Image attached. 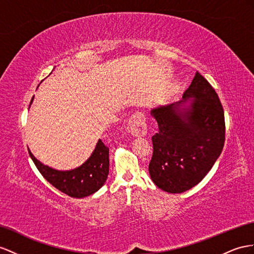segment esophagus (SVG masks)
I'll use <instances>...</instances> for the list:
<instances>
[{
	"label": "esophagus",
	"instance_id": "34e87169",
	"mask_svg": "<svg viewBox=\"0 0 254 254\" xmlns=\"http://www.w3.org/2000/svg\"><path fill=\"white\" fill-rule=\"evenodd\" d=\"M127 131L133 136H145L147 134V125L144 115L141 113L134 114L128 120Z\"/></svg>",
	"mask_w": 254,
	"mask_h": 254
}]
</instances>
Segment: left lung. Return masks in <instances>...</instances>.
Returning <instances> with one entry per match:
<instances>
[{"mask_svg":"<svg viewBox=\"0 0 254 254\" xmlns=\"http://www.w3.org/2000/svg\"><path fill=\"white\" fill-rule=\"evenodd\" d=\"M159 132L152 136L149 174L168 193H183L199 184L222 152L224 112L219 96L198 71L183 100L151 109Z\"/></svg>","mask_w":254,"mask_h":254,"instance_id":"obj_1","label":"left lung"}]
</instances>
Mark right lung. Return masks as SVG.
Masks as SVG:
<instances>
[{
    "label": "right lung",
    "instance_id": "right-lung-1",
    "mask_svg": "<svg viewBox=\"0 0 254 254\" xmlns=\"http://www.w3.org/2000/svg\"><path fill=\"white\" fill-rule=\"evenodd\" d=\"M34 100L32 99V102ZM29 154L37 170L50 185L70 197L82 198L95 193L105 184L109 173V149L99 139L93 152L83 163L69 171H59L38 161L33 153Z\"/></svg>",
    "mask_w": 254,
    "mask_h": 254
}]
</instances>
